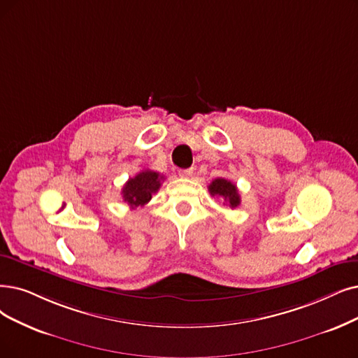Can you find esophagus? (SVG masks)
I'll return each instance as SVG.
<instances>
[{"label":"esophagus","mask_w":358,"mask_h":358,"mask_svg":"<svg viewBox=\"0 0 358 358\" xmlns=\"http://www.w3.org/2000/svg\"><path fill=\"white\" fill-rule=\"evenodd\" d=\"M194 175V169L191 167V169H183V170H180L179 171V176H182V178H191Z\"/></svg>","instance_id":"obj_1"}]
</instances>
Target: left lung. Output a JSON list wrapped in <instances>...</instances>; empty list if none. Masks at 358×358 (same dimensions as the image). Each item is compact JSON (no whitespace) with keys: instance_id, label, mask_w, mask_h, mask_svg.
Instances as JSON below:
<instances>
[{"instance_id":"left-lung-1","label":"left lung","mask_w":358,"mask_h":358,"mask_svg":"<svg viewBox=\"0 0 358 358\" xmlns=\"http://www.w3.org/2000/svg\"><path fill=\"white\" fill-rule=\"evenodd\" d=\"M208 191L213 196L216 195V196L223 198L224 204L229 206L231 208H236L241 204V196H239L236 185L232 183L231 180L224 179V178L214 179L208 185Z\"/></svg>"}]
</instances>
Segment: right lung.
<instances>
[{
	"label": "right lung",
	"mask_w": 358,
	"mask_h": 358,
	"mask_svg": "<svg viewBox=\"0 0 358 358\" xmlns=\"http://www.w3.org/2000/svg\"><path fill=\"white\" fill-rule=\"evenodd\" d=\"M163 179V175L157 173V171L150 169L139 171L135 178H131L124 183V187L122 189L123 199L132 208L145 206L151 199L152 194L160 189Z\"/></svg>",
	"instance_id": "1"
}]
</instances>
